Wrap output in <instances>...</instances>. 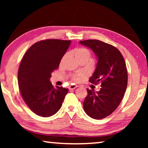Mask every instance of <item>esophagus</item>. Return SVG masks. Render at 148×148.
Here are the masks:
<instances>
[{
    "instance_id": "34e87169",
    "label": "esophagus",
    "mask_w": 148,
    "mask_h": 148,
    "mask_svg": "<svg viewBox=\"0 0 148 148\" xmlns=\"http://www.w3.org/2000/svg\"><path fill=\"white\" fill-rule=\"evenodd\" d=\"M77 87V86L76 85H71V86H69V89H74Z\"/></svg>"
}]
</instances>
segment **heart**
<instances>
[{
  "mask_svg": "<svg viewBox=\"0 0 148 148\" xmlns=\"http://www.w3.org/2000/svg\"><path fill=\"white\" fill-rule=\"evenodd\" d=\"M71 53L74 55L75 58L77 59V61L82 59H86L89 60L91 57V52L89 51V50L85 48V47H76V48L72 50ZM64 57L65 56L62 57L61 61H63ZM80 79L81 78L79 76H74L72 77V79L75 82H79Z\"/></svg>",
  "mask_w": 148,
  "mask_h": 148,
  "instance_id": "obj_1",
  "label": "heart"
}]
</instances>
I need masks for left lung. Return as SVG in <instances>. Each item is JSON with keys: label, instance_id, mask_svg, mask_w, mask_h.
<instances>
[{"label": "left lung", "instance_id": "1", "mask_svg": "<svg viewBox=\"0 0 148 148\" xmlns=\"http://www.w3.org/2000/svg\"><path fill=\"white\" fill-rule=\"evenodd\" d=\"M79 43L91 49L98 59L89 82L98 84L99 91L87 89L84 111L91 118L103 119L114 112L123 98L128 74L123 57L116 47L98 40H86Z\"/></svg>", "mask_w": 148, "mask_h": 148}]
</instances>
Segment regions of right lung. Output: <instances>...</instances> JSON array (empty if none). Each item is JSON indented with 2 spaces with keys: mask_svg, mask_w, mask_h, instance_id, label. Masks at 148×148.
<instances>
[{
  "mask_svg": "<svg viewBox=\"0 0 148 148\" xmlns=\"http://www.w3.org/2000/svg\"><path fill=\"white\" fill-rule=\"evenodd\" d=\"M71 40L47 39L29 47L22 59L17 74L21 96L34 114L47 117L61 108L68 89L52 86L49 79L68 49Z\"/></svg>",
  "mask_w": 148,
  "mask_h": 148,
  "instance_id": "add662e5",
  "label": "right lung"
}]
</instances>
